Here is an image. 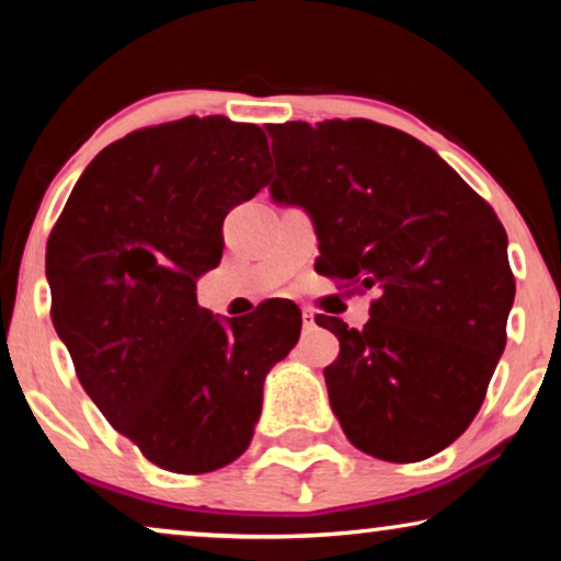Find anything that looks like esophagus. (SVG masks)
<instances>
[{
  "instance_id": "1",
  "label": "esophagus",
  "mask_w": 561,
  "mask_h": 561,
  "mask_svg": "<svg viewBox=\"0 0 561 561\" xmlns=\"http://www.w3.org/2000/svg\"><path fill=\"white\" fill-rule=\"evenodd\" d=\"M313 327H317V319H313V311L304 309V329H306V332H311Z\"/></svg>"
}]
</instances>
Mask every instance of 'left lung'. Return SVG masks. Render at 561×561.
Returning <instances> with one entry per match:
<instances>
[{"instance_id": "8db88e82", "label": "left lung", "mask_w": 561, "mask_h": 561, "mask_svg": "<svg viewBox=\"0 0 561 561\" xmlns=\"http://www.w3.org/2000/svg\"><path fill=\"white\" fill-rule=\"evenodd\" d=\"M278 204L304 206L317 267L344 288L378 290L324 370L347 439L386 462L449 447L478 416L505 350L516 296L508 237L493 206L432 148L370 119L271 125Z\"/></svg>"}]
</instances>
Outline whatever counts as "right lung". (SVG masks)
Returning <instances> with one entry per match:
<instances>
[{
    "mask_svg": "<svg viewBox=\"0 0 561 561\" xmlns=\"http://www.w3.org/2000/svg\"><path fill=\"white\" fill-rule=\"evenodd\" d=\"M265 171L257 125L214 114L135 129L91 160L48 237L50 319L83 390L168 472L219 470L250 447L265 375L301 334L294 304L221 324L196 301L221 221Z\"/></svg>",
    "mask_w": 561,
    "mask_h": 561,
    "instance_id": "right-lung-1",
    "label": "right lung"
}]
</instances>
